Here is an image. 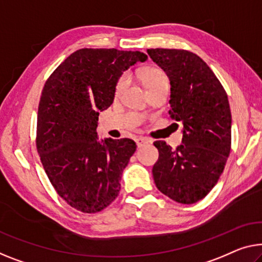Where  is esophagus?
Returning <instances> with one entry per match:
<instances>
[{"label": "esophagus", "mask_w": 262, "mask_h": 262, "mask_svg": "<svg viewBox=\"0 0 262 262\" xmlns=\"http://www.w3.org/2000/svg\"><path fill=\"white\" fill-rule=\"evenodd\" d=\"M136 141V144H138V147L140 148V147H142V146H144V144H147V143H149L150 141L148 139H146V138H138L135 140Z\"/></svg>", "instance_id": "1"}]
</instances>
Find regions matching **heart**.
<instances>
[{"label":"heart","instance_id":"obj_1","mask_svg":"<svg viewBox=\"0 0 262 262\" xmlns=\"http://www.w3.org/2000/svg\"><path fill=\"white\" fill-rule=\"evenodd\" d=\"M141 77L144 85H146L147 89L154 85L156 83L161 81H167V77L165 75V73L162 70H160L158 68H147L144 69L141 73ZM128 84V74H122L119 77L118 82H116L115 85V93L120 94L121 92L126 88V85Z\"/></svg>","mask_w":262,"mask_h":262}]
</instances>
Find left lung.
<instances>
[{"mask_svg":"<svg viewBox=\"0 0 262 262\" xmlns=\"http://www.w3.org/2000/svg\"><path fill=\"white\" fill-rule=\"evenodd\" d=\"M170 81L171 118L183 124L182 144L155 141L156 187L179 204H195L220 179L231 153L232 115L227 93L213 70L185 49H148Z\"/></svg>","mask_w":262,"mask_h":262,"instance_id":"8db88e82","label":"left lung"}]
</instances>
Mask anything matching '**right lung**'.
Listing matches in <instances>:
<instances>
[{"label":"right lung","mask_w":262,"mask_h":262,"mask_svg":"<svg viewBox=\"0 0 262 262\" xmlns=\"http://www.w3.org/2000/svg\"><path fill=\"white\" fill-rule=\"evenodd\" d=\"M147 58L141 52L83 48L46 81L37 112V153L57 194L80 212H101L119 195L136 143L130 139L101 143L99 111L113 103L124 70Z\"/></svg>","instance_id":"1"}]
</instances>
